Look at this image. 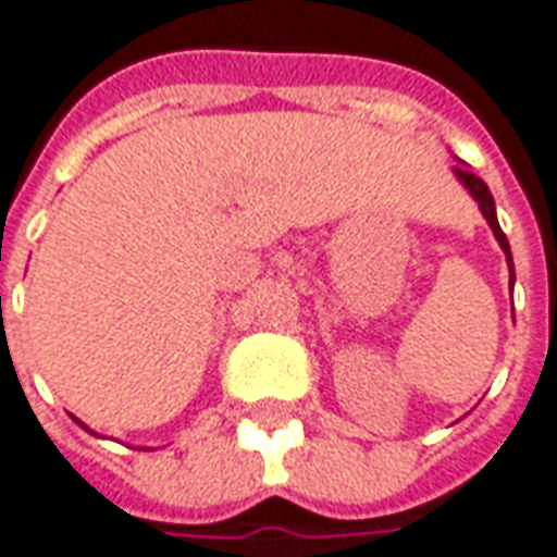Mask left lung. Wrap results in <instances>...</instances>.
<instances>
[{"label":"left lung","instance_id":"left-lung-1","mask_svg":"<svg viewBox=\"0 0 557 557\" xmlns=\"http://www.w3.org/2000/svg\"><path fill=\"white\" fill-rule=\"evenodd\" d=\"M455 174H458V181L468 186L470 196L480 201V211L482 216L488 220V225H492V232H495L497 244H500V250L507 252V262H509V271H512V256H509V244H507V235L500 232V225H497V216H495V198H492V193H488V186L482 184V177H476L473 171L468 169H455Z\"/></svg>","mask_w":557,"mask_h":557}]
</instances>
